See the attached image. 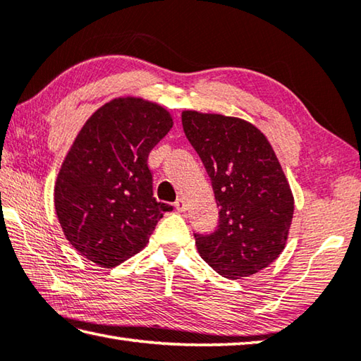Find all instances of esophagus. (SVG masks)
Returning a JSON list of instances; mask_svg holds the SVG:
<instances>
[{"instance_id":"obj_1","label":"esophagus","mask_w":361,"mask_h":361,"mask_svg":"<svg viewBox=\"0 0 361 361\" xmlns=\"http://www.w3.org/2000/svg\"><path fill=\"white\" fill-rule=\"evenodd\" d=\"M174 207H176V210H178V212H185V210H187V202H185V200L179 198L178 201L174 202Z\"/></svg>"}]
</instances>
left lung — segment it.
I'll return each mask as SVG.
<instances>
[{"label": "left lung", "instance_id": "8db88e82", "mask_svg": "<svg viewBox=\"0 0 361 361\" xmlns=\"http://www.w3.org/2000/svg\"><path fill=\"white\" fill-rule=\"evenodd\" d=\"M182 126L212 180L219 226L195 234L204 261L229 280L255 275L288 243L294 195L267 137L251 122L182 111Z\"/></svg>", "mask_w": 361, "mask_h": 361}]
</instances>
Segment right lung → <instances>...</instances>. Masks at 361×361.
Segmentation results:
<instances>
[{
    "instance_id": "right-lung-1",
    "label": "right lung",
    "mask_w": 361,
    "mask_h": 361,
    "mask_svg": "<svg viewBox=\"0 0 361 361\" xmlns=\"http://www.w3.org/2000/svg\"><path fill=\"white\" fill-rule=\"evenodd\" d=\"M173 124L157 102L124 96L97 108L75 137L54 182V210L87 261L116 267L146 247L171 210L154 198L147 157Z\"/></svg>"
}]
</instances>
